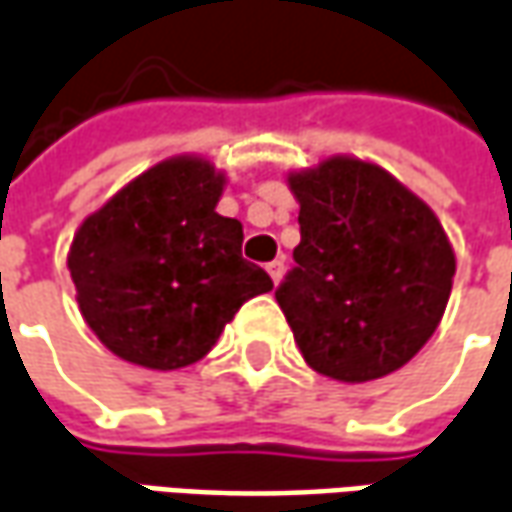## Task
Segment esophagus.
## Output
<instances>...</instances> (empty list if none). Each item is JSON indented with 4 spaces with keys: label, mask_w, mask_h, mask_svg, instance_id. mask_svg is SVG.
Returning <instances> with one entry per match:
<instances>
[{
    "label": "esophagus",
    "mask_w": 512,
    "mask_h": 512,
    "mask_svg": "<svg viewBox=\"0 0 512 512\" xmlns=\"http://www.w3.org/2000/svg\"><path fill=\"white\" fill-rule=\"evenodd\" d=\"M266 271H269V277L274 280V285H280V280H283L285 263H283V260H271L269 266H266Z\"/></svg>",
    "instance_id": "1"
}]
</instances>
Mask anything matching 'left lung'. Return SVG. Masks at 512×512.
I'll use <instances>...</instances> for the list:
<instances>
[{
	"instance_id": "left-lung-1",
	"label": "left lung",
	"mask_w": 512,
	"mask_h": 512,
	"mask_svg": "<svg viewBox=\"0 0 512 512\" xmlns=\"http://www.w3.org/2000/svg\"><path fill=\"white\" fill-rule=\"evenodd\" d=\"M297 269L274 291L308 367L342 384L401 370L446 314L457 257L446 229L389 170L328 156L291 170Z\"/></svg>"
}]
</instances>
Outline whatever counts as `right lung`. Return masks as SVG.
Masks as SVG:
<instances>
[{
    "mask_svg": "<svg viewBox=\"0 0 512 512\" xmlns=\"http://www.w3.org/2000/svg\"><path fill=\"white\" fill-rule=\"evenodd\" d=\"M227 173L170 156L83 218L66 269L103 347L145 370H182L210 353L243 302L274 288L243 260L238 218L218 215Z\"/></svg>",
    "mask_w": 512,
    "mask_h": 512,
    "instance_id": "1",
    "label": "right lung"
}]
</instances>
